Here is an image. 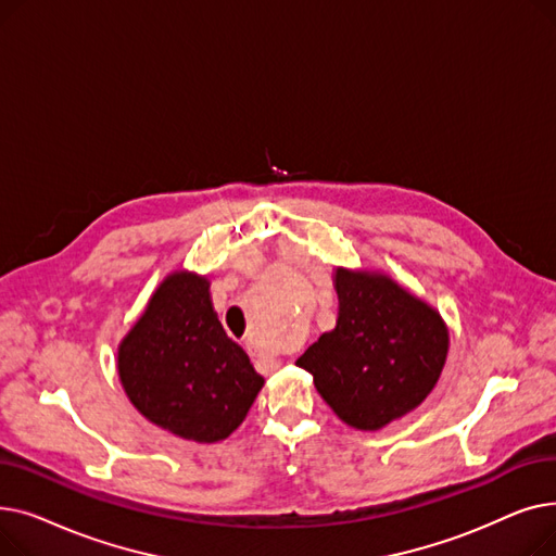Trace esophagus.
I'll list each match as a JSON object with an SVG mask.
<instances>
[{"mask_svg":"<svg viewBox=\"0 0 556 556\" xmlns=\"http://www.w3.org/2000/svg\"><path fill=\"white\" fill-rule=\"evenodd\" d=\"M245 349H248V352L252 354V356H256V358H263V361H268V363H273V365H277V361H275V356H268V354H263L261 352V349L252 342V340H248L245 342Z\"/></svg>","mask_w":556,"mask_h":556,"instance_id":"esophagus-1","label":"esophagus"}]
</instances>
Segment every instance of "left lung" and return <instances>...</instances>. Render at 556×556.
<instances>
[{"label":"left lung","mask_w":556,"mask_h":556,"mask_svg":"<svg viewBox=\"0 0 556 556\" xmlns=\"http://www.w3.org/2000/svg\"><path fill=\"white\" fill-rule=\"evenodd\" d=\"M338 323L298 358L331 410L378 430L430 394L448 352L442 317L383 275L338 268Z\"/></svg>","instance_id":"8db88e82"}]
</instances>
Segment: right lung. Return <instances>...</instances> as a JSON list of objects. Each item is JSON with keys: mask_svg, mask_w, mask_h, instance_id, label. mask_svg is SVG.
Segmentation results:
<instances>
[{"mask_svg": "<svg viewBox=\"0 0 556 556\" xmlns=\"http://www.w3.org/2000/svg\"><path fill=\"white\" fill-rule=\"evenodd\" d=\"M119 378L146 419L200 444L237 430L263 386L218 323L210 281L189 273L166 277L124 338Z\"/></svg>", "mask_w": 556, "mask_h": 556, "instance_id": "right-lung-1", "label": "right lung"}]
</instances>
